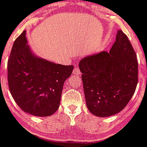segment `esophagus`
Instances as JSON below:
<instances>
[{
  "mask_svg": "<svg viewBox=\"0 0 147 147\" xmlns=\"http://www.w3.org/2000/svg\"><path fill=\"white\" fill-rule=\"evenodd\" d=\"M80 73H81L80 70H79L78 67H75V68H74V70H73V74H74V75L78 76V75H80Z\"/></svg>",
  "mask_w": 147,
  "mask_h": 147,
  "instance_id": "obj_1",
  "label": "esophagus"
}]
</instances>
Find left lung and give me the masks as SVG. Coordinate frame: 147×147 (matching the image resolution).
Masks as SVG:
<instances>
[{"label":"left lung","instance_id":"left-lung-1","mask_svg":"<svg viewBox=\"0 0 147 147\" xmlns=\"http://www.w3.org/2000/svg\"><path fill=\"white\" fill-rule=\"evenodd\" d=\"M79 69L87 107L97 117H109L120 112L136 91L137 57L122 30H118L110 52L84 57L79 62Z\"/></svg>","mask_w":147,"mask_h":147}]
</instances>
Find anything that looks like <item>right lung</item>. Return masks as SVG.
<instances>
[{"label":"right lung","instance_id":"add662e5","mask_svg":"<svg viewBox=\"0 0 147 147\" xmlns=\"http://www.w3.org/2000/svg\"><path fill=\"white\" fill-rule=\"evenodd\" d=\"M26 32L15 40L7 63L9 91L24 112L38 117L58 110L65 81L73 65L56 64L33 55L27 45Z\"/></svg>","mask_w":147,"mask_h":147}]
</instances>
